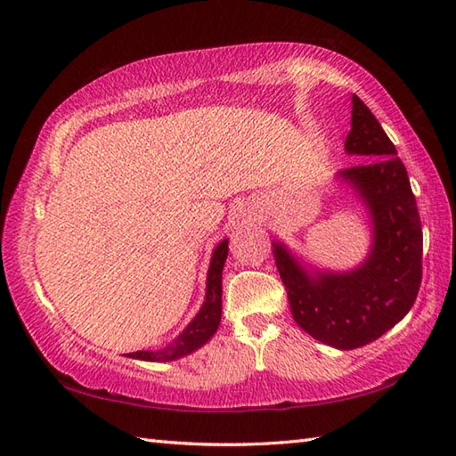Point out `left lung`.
<instances>
[{
    "mask_svg": "<svg viewBox=\"0 0 456 456\" xmlns=\"http://www.w3.org/2000/svg\"><path fill=\"white\" fill-rule=\"evenodd\" d=\"M351 125L346 152L370 159L338 174L354 183L370 209L374 245L366 263L346 274L312 276L282 245H274L294 322L343 351L372 343L398 323L418 297L423 274V231L408 170L358 95H353Z\"/></svg>",
    "mask_w": 456,
    "mask_h": 456,
    "instance_id": "obj_1",
    "label": "left lung"
}]
</instances>
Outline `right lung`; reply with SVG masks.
I'll return each mask as SVG.
<instances>
[{
    "mask_svg": "<svg viewBox=\"0 0 456 456\" xmlns=\"http://www.w3.org/2000/svg\"><path fill=\"white\" fill-rule=\"evenodd\" d=\"M227 243L229 240L225 239L223 243L217 245L216 250H213L209 273H208L206 302H203L200 314L193 317V322L186 329H183L176 341L157 353L137 351V353H129L127 356L139 358V361L167 362V361H174V358H180L183 354H190L191 351H196V348H200L203 343H206L209 337H213L221 322V273L229 253Z\"/></svg>",
    "mask_w": 456,
    "mask_h": 456,
    "instance_id": "obj_1",
    "label": "right lung"
}]
</instances>
